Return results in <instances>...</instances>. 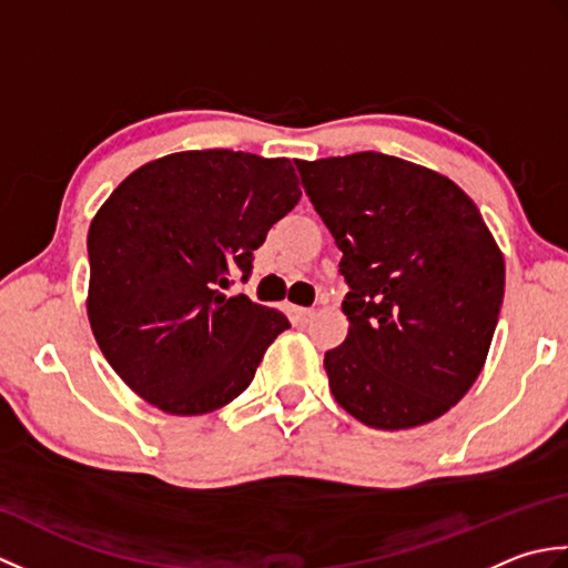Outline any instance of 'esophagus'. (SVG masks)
I'll return each instance as SVG.
<instances>
[{"label": "esophagus", "instance_id": "34e87169", "mask_svg": "<svg viewBox=\"0 0 568 568\" xmlns=\"http://www.w3.org/2000/svg\"><path fill=\"white\" fill-rule=\"evenodd\" d=\"M293 312L300 322H310L312 317H315V310H310V307H295Z\"/></svg>", "mask_w": 568, "mask_h": 568}]
</instances>
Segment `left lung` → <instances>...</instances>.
<instances>
[{
  "mask_svg": "<svg viewBox=\"0 0 568 568\" xmlns=\"http://www.w3.org/2000/svg\"><path fill=\"white\" fill-rule=\"evenodd\" d=\"M342 251L348 334L324 354L329 390L376 429L442 417L484 371L505 261L454 180L376 151L295 161Z\"/></svg>",
  "mask_w": 568,
  "mask_h": 568,
  "instance_id": "obj_1",
  "label": "left lung"
}]
</instances>
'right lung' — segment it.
Returning <instances> with one entry per match:
<instances>
[{
	"instance_id": "obj_1",
	"label": "right lung",
	"mask_w": 568,
	"mask_h": 568,
	"mask_svg": "<svg viewBox=\"0 0 568 568\" xmlns=\"http://www.w3.org/2000/svg\"><path fill=\"white\" fill-rule=\"evenodd\" d=\"M287 159L210 149L155 159L122 180L88 234V317L104 358L168 415H204L248 388L291 322L226 297L300 195Z\"/></svg>"
}]
</instances>
